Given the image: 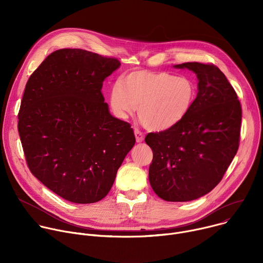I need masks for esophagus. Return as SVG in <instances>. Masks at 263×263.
<instances>
[{"instance_id": "34e87169", "label": "esophagus", "mask_w": 263, "mask_h": 263, "mask_svg": "<svg viewBox=\"0 0 263 263\" xmlns=\"http://www.w3.org/2000/svg\"><path fill=\"white\" fill-rule=\"evenodd\" d=\"M134 134H135L136 142H142V141H143L144 136H143V134H142L139 130H135V131H134Z\"/></svg>"}]
</instances>
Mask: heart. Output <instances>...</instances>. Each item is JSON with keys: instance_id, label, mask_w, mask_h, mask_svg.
Masks as SVG:
<instances>
[{"instance_id": "obj_1", "label": "heart", "mask_w": 263, "mask_h": 263, "mask_svg": "<svg viewBox=\"0 0 263 263\" xmlns=\"http://www.w3.org/2000/svg\"><path fill=\"white\" fill-rule=\"evenodd\" d=\"M195 82L187 76L165 71L138 70L120 79L110 89L112 112L126 120L137 109L141 123L152 131H165L178 125L193 107Z\"/></svg>"}]
</instances>
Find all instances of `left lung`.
Listing matches in <instances>:
<instances>
[{"label":"left lung","mask_w":263,"mask_h":263,"mask_svg":"<svg viewBox=\"0 0 263 263\" xmlns=\"http://www.w3.org/2000/svg\"><path fill=\"white\" fill-rule=\"evenodd\" d=\"M174 67L197 74L198 93L190 114L178 125L145 136L153 151L148 180L162 200L189 202L210 193L236 155L241 106L215 65L186 62Z\"/></svg>","instance_id":"8db88e82"}]
</instances>
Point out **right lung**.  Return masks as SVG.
Instances as JSON below:
<instances>
[{"mask_svg": "<svg viewBox=\"0 0 263 263\" xmlns=\"http://www.w3.org/2000/svg\"><path fill=\"white\" fill-rule=\"evenodd\" d=\"M121 66L81 49L50 54L25 88L17 129L31 173L72 203L104 199L135 143L130 124L112 117L101 92Z\"/></svg>", "mask_w": 263, "mask_h": 263, "instance_id": "obj_1", "label": "right lung"}]
</instances>
